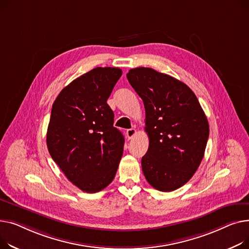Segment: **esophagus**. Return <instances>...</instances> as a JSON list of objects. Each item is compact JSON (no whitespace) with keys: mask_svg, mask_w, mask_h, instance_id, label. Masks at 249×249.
Wrapping results in <instances>:
<instances>
[{"mask_svg":"<svg viewBox=\"0 0 249 249\" xmlns=\"http://www.w3.org/2000/svg\"><path fill=\"white\" fill-rule=\"evenodd\" d=\"M125 134H126L127 139H128V140H131V139H133V138L136 136L137 130H136L135 128H129V129H126Z\"/></svg>","mask_w":249,"mask_h":249,"instance_id":"34e87169","label":"esophagus"}]
</instances>
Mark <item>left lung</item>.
Masks as SVG:
<instances>
[{
    "mask_svg": "<svg viewBox=\"0 0 249 249\" xmlns=\"http://www.w3.org/2000/svg\"><path fill=\"white\" fill-rule=\"evenodd\" d=\"M127 80L143 101L150 143L142 158L145 179L171 192L193 177L205 153L209 124L198 98L180 80L153 68L130 69Z\"/></svg>",
    "mask_w": 249,
    "mask_h": 249,
    "instance_id": "8db88e82",
    "label": "left lung"
}]
</instances>
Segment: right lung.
Wrapping results in <instances>:
<instances>
[{"label":"right lung","instance_id":"obj_1","mask_svg":"<svg viewBox=\"0 0 249 249\" xmlns=\"http://www.w3.org/2000/svg\"><path fill=\"white\" fill-rule=\"evenodd\" d=\"M123 74L96 67L73 80L56 97L47 129V148L66 178L83 192L95 193L113 180L124 139L113 126L107 100Z\"/></svg>","mask_w":249,"mask_h":249}]
</instances>
